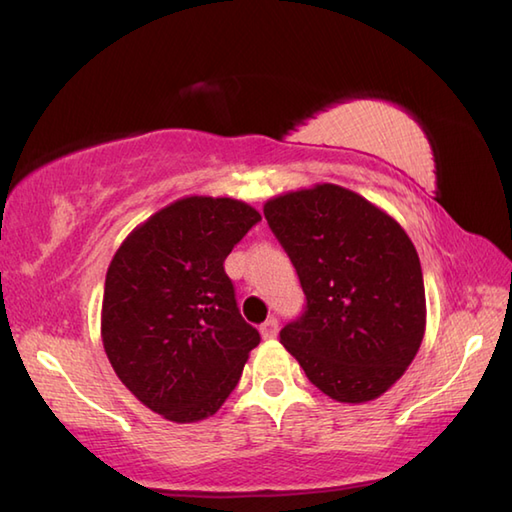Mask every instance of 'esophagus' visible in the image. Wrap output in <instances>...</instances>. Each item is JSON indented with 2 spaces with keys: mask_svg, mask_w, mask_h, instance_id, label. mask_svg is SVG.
Returning <instances> with one entry per match:
<instances>
[{
  "mask_svg": "<svg viewBox=\"0 0 512 512\" xmlns=\"http://www.w3.org/2000/svg\"><path fill=\"white\" fill-rule=\"evenodd\" d=\"M260 336H263L265 340H271L278 336V320L276 318H267L263 325H260Z\"/></svg>",
  "mask_w": 512,
  "mask_h": 512,
  "instance_id": "esophagus-1",
  "label": "esophagus"
}]
</instances>
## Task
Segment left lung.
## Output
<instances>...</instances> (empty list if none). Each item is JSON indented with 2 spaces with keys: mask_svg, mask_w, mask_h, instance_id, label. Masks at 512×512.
<instances>
[{
  "mask_svg": "<svg viewBox=\"0 0 512 512\" xmlns=\"http://www.w3.org/2000/svg\"><path fill=\"white\" fill-rule=\"evenodd\" d=\"M307 305L283 347L331 400L360 404L398 382L420 349V258L400 223L360 194L320 183L265 203Z\"/></svg>",
  "mask_w": 512,
  "mask_h": 512,
  "instance_id": "obj_1",
  "label": "left lung"
}]
</instances>
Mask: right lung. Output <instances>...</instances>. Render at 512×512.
<instances>
[{"instance_id":"obj_1","label":"right lung","mask_w":512,"mask_h":512,"mask_svg":"<svg viewBox=\"0 0 512 512\" xmlns=\"http://www.w3.org/2000/svg\"><path fill=\"white\" fill-rule=\"evenodd\" d=\"M258 221L243 201L187 196L134 229L112 258L103 349L134 398L165 420L214 415L258 347L223 267Z\"/></svg>"}]
</instances>
